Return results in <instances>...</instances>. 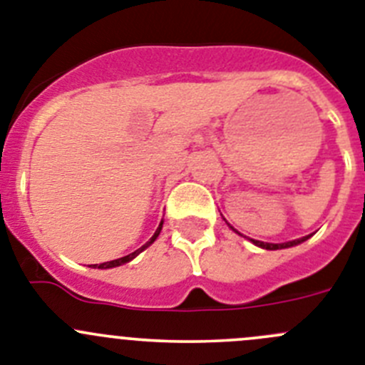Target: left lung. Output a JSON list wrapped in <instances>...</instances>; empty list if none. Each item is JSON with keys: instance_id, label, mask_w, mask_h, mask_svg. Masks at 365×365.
Here are the masks:
<instances>
[{"instance_id": "1", "label": "left lung", "mask_w": 365, "mask_h": 365, "mask_svg": "<svg viewBox=\"0 0 365 365\" xmlns=\"http://www.w3.org/2000/svg\"><path fill=\"white\" fill-rule=\"evenodd\" d=\"M309 236L306 237H301V240H295V241H288V243H281V245H274V243H263V241H255V240H250L252 243L257 245V247L261 248H267V250H279V248H288V247H294V245H299L302 243V241L308 240Z\"/></svg>"}]
</instances>
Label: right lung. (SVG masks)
Masks as SVG:
<instances>
[{
    "instance_id": "1",
    "label": "right lung",
    "mask_w": 365,
    "mask_h": 365,
    "mask_svg": "<svg viewBox=\"0 0 365 365\" xmlns=\"http://www.w3.org/2000/svg\"><path fill=\"white\" fill-rule=\"evenodd\" d=\"M162 225H163V221H160V225H158V229H156L155 236H153L151 240H149L148 243L144 245V247H140V248H138V250H135V252H133V254H128V255H124V257H118V259L108 261V263H101V264H91V267H95V268H115V267H120V264H124V263H129V261H131V259H135L136 255L140 254L142 250H145V248H148L149 245H151L153 241L156 240V237H158L160 230H162Z\"/></svg>"
}]
</instances>
